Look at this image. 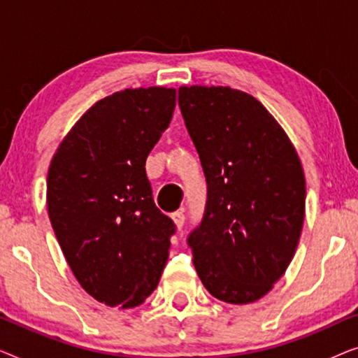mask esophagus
I'll list each match as a JSON object with an SVG mask.
<instances>
[{
    "label": "esophagus",
    "mask_w": 358,
    "mask_h": 358,
    "mask_svg": "<svg viewBox=\"0 0 358 358\" xmlns=\"http://www.w3.org/2000/svg\"><path fill=\"white\" fill-rule=\"evenodd\" d=\"M171 218H173V222H174V224H176V228H178V229L182 228L184 220H185L182 210H178V212H174L173 215H171Z\"/></svg>",
    "instance_id": "esophagus-1"
}]
</instances>
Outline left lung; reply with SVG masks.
Segmentation results:
<instances>
[{"instance_id": "obj_1", "label": "left lung", "mask_w": 358, "mask_h": 358, "mask_svg": "<svg viewBox=\"0 0 358 358\" xmlns=\"http://www.w3.org/2000/svg\"><path fill=\"white\" fill-rule=\"evenodd\" d=\"M179 106L208 184L203 222L189 236L208 293L261 300L285 273L305 222V173L271 112L228 86H180Z\"/></svg>"}]
</instances>
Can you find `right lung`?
<instances>
[{
    "label": "right lung",
    "mask_w": 358,
    "mask_h": 358,
    "mask_svg": "<svg viewBox=\"0 0 358 358\" xmlns=\"http://www.w3.org/2000/svg\"><path fill=\"white\" fill-rule=\"evenodd\" d=\"M176 90L129 87L97 101L60 141L47 174L52 228L83 290L135 308L158 287L174 223L156 208L145 163Z\"/></svg>",
    "instance_id": "obj_1"
}]
</instances>
